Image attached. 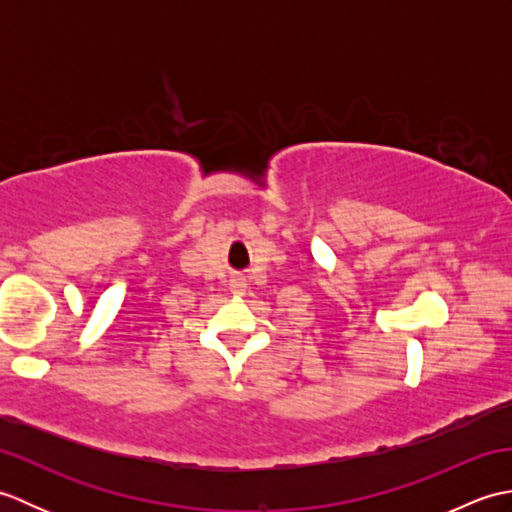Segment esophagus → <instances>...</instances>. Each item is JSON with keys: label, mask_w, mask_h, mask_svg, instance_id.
Instances as JSON below:
<instances>
[{"label": "esophagus", "mask_w": 512, "mask_h": 512, "mask_svg": "<svg viewBox=\"0 0 512 512\" xmlns=\"http://www.w3.org/2000/svg\"><path fill=\"white\" fill-rule=\"evenodd\" d=\"M231 290H233V295H244V290H246V281L244 279H233L231 281Z\"/></svg>", "instance_id": "34e87169"}]
</instances>
